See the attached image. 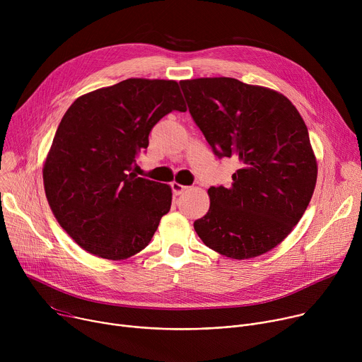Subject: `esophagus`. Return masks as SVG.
I'll return each mask as SVG.
<instances>
[{
    "label": "esophagus",
    "mask_w": 362,
    "mask_h": 362,
    "mask_svg": "<svg viewBox=\"0 0 362 362\" xmlns=\"http://www.w3.org/2000/svg\"><path fill=\"white\" fill-rule=\"evenodd\" d=\"M172 189H173V193H175V194H183L189 187H187V186H183V185L177 183V182H173V183H172Z\"/></svg>",
    "instance_id": "esophagus-1"
}]
</instances>
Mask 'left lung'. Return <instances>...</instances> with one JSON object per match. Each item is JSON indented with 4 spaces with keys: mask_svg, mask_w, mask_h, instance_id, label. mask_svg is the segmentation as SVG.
I'll list each match as a JSON object with an SVG mask.
<instances>
[{
    "mask_svg": "<svg viewBox=\"0 0 362 362\" xmlns=\"http://www.w3.org/2000/svg\"><path fill=\"white\" fill-rule=\"evenodd\" d=\"M189 112L218 157H235L231 187H209V211L193 226L234 259L277 247L303 216L317 163L308 127L287 98L234 78L180 81Z\"/></svg>",
    "mask_w": 362,
    "mask_h": 362,
    "instance_id": "obj_1",
    "label": "left lung"
}]
</instances>
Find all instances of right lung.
Returning <instances> with one entry per match:
<instances>
[{
  "instance_id": "obj_1",
  "label": "right lung",
  "mask_w": 362,
  "mask_h": 362,
  "mask_svg": "<svg viewBox=\"0 0 362 362\" xmlns=\"http://www.w3.org/2000/svg\"><path fill=\"white\" fill-rule=\"evenodd\" d=\"M175 110L186 111L176 81L129 78L79 96L63 115L43 183L54 218L85 251L119 261L151 241L172 187L129 172Z\"/></svg>"
}]
</instances>
